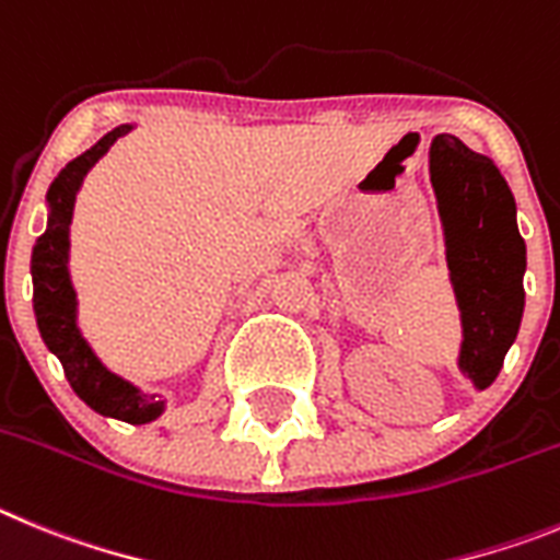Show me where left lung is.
Here are the masks:
<instances>
[{
	"instance_id": "obj_1",
	"label": "left lung",
	"mask_w": 560,
	"mask_h": 560,
	"mask_svg": "<svg viewBox=\"0 0 560 560\" xmlns=\"http://www.w3.org/2000/svg\"><path fill=\"white\" fill-rule=\"evenodd\" d=\"M430 180L463 320L457 365L477 390H486L500 376L525 312L527 248L516 200L493 161L450 133L432 139Z\"/></svg>"
}]
</instances>
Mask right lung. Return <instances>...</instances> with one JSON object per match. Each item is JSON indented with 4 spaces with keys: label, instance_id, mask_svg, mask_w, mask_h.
I'll return each mask as SVG.
<instances>
[{
    "label": "right lung",
    "instance_id": "right-lung-1",
    "mask_svg": "<svg viewBox=\"0 0 560 560\" xmlns=\"http://www.w3.org/2000/svg\"><path fill=\"white\" fill-rule=\"evenodd\" d=\"M133 125H119L105 133L92 150H85L60 170L47 192V231L35 240L33 261V310L47 349L63 365L69 385L85 405L100 416L119 418L128 424H148L164 412V401L155 393H142L122 376L110 374L97 360L92 346L78 329V295L69 279V225H72L74 198L85 173L108 153V148Z\"/></svg>",
    "mask_w": 560,
    "mask_h": 560
}]
</instances>
